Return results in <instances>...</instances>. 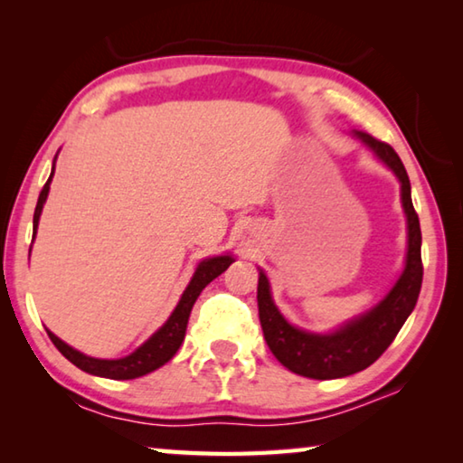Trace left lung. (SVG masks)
<instances>
[{"instance_id":"obj_1","label":"left lung","mask_w":463,"mask_h":463,"mask_svg":"<svg viewBox=\"0 0 463 463\" xmlns=\"http://www.w3.org/2000/svg\"><path fill=\"white\" fill-rule=\"evenodd\" d=\"M354 137L362 140L375 159L383 163L401 182V202L406 216L404 269L390 292L373 308L349 318L331 333L304 331L289 323L273 302L269 279L260 269L257 307H260V320L268 347L289 372L312 380L345 378L370 367L390 347L417 307L422 284L420 224L412 208L411 182L401 156L390 145L370 137L367 132L354 130Z\"/></svg>"}]
</instances>
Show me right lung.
Returning a JSON list of instances; mask_svg holds the SVG:
<instances>
[{
	"instance_id": "right-lung-1",
	"label": "right lung",
	"mask_w": 463,
	"mask_h": 463,
	"mask_svg": "<svg viewBox=\"0 0 463 463\" xmlns=\"http://www.w3.org/2000/svg\"><path fill=\"white\" fill-rule=\"evenodd\" d=\"M54 161H57V155H54ZM54 161H52L49 182L44 184L43 192H41V195H38V202H36L34 221H33V231H34L33 241L36 239L38 221H41L44 202H46V198H49L51 182L54 175ZM232 261H234V257L231 253L202 260L198 263V268H195V271H194L190 284H187L182 298H179L177 307L174 308V312H171V317L165 320V325H163L161 328H156V331L148 336V339L140 345L138 349L132 351V354L127 357H120V359L90 357V355L81 354V351L73 349L71 345H67L65 341H61L54 333H51V331H46V333H49L51 341L54 343V347H57L61 354L69 359V362L80 367V370H83V372H88L91 375H99V378H109V380L140 378V375H146L155 370H159L161 365H165L169 359L177 354L179 345L184 343L187 320H190V312H192L194 302L198 300L200 292L210 284V281L221 276L222 271L229 269V265Z\"/></svg>"
}]
</instances>
